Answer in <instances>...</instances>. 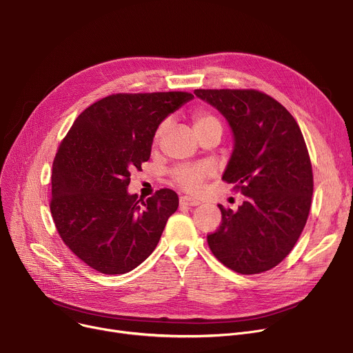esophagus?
Masks as SVG:
<instances>
[{
	"mask_svg": "<svg viewBox=\"0 0 353 353\" xmlns=\"http://www.w3.org/2000/svg\"><path fill=\"white\" fill-rule=\"evenodd\" d=\"M179 203L182 206H198L201 202L195 198H191V196H181L179 198Z\"/></svg>",
	"mask_w": 353,
	"mask_h": 353,
	"instance_id": "esophagus-1",
	"label": "esophagus"
}]
</instances>
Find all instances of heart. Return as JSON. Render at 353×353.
Wrapping results in <instances>:
<instances>
[{
  "label": "heart",
  "instance_id": "1",
  "mask_svg": "<svg viewBox=\"0 0 353 353\" xmlns=\"http://www.w3.org/2000/svg\"><path fill=\"white\" fill-rule=\"evenodd\" d=\"M165 127H167V123H162L158 127V130L155 132V140H158L161 137V134L164 132ZM212 127H221L219 120L214 116H212L210 113L202 112V110L196 112L194 114L195 132H201V131L209 130ZM212 174H213V170L209 165H183V167L175 168L172 172V176H174L175 182L178 185H181L185 191L196 192L201 189L203 179Z\"/></svg>",
  "mask_w": 353,
  "mask_h": 353
}]
</instances>
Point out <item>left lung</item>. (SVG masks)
I'll return each mask as SVG.
<instances>
[{
	"instance_id": "left-lung-1",
	"label": "left lung",
	"mask_w": 353,
	"mask_h": 353,
	"mask_svg": "<svg viewBox=\"0 0 353 353\" xmlns=\"http://www.w3.org/2000/svg\"><path fill=\"white\" fill-rule=\"evenodd\" d=\"M196 97L214 107L233 134L222 179L245 195L225 209L208 236L214 257L240 274L276 267L292 250L310 213L312 168L303 132L287 108L257 90H205Z\"/></svg>"
}]
</instances>
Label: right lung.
<instances>
[{
    "mask_svg": "<svg viewBox=\"0 0 353 353\" xmlns=\"http://www.w3.org/2000/svg\"><path fill=\"white\" fill-rule=\"evenodd\" d=\"M194 96L185 92L113 94L74 120L52 165L53 222L65 245L103 274H124L157 248L178 195L145 201L128 192L131 171L150 159L159 124Z\"/></svg>",
    "mask_w": 353,
    "mask_h": 353,
    "instance_id": "right-lung-1",
    "label": "right lung"
}]
</instances>
